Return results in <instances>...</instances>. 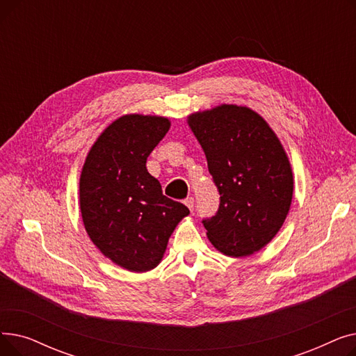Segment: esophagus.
Returning a JSON list of instances; mask_svg holds the SVG:
<instances>
[{"mask_svg":"<svg viewBox=\"0 0 356 356\" xmlns=\"http://www.w3.org/2000/svg\"><path fill=\"white\" fill-rule=\"evenodd\" d=\"M184 204H186V207H188L191 211H193V208H195V199H193L192 196L186 197V199H184Z\"/></svg>","mask_w":356,"mask_h":356,"instance_id":"obj_1","label":"esophagus"}]
</instances>
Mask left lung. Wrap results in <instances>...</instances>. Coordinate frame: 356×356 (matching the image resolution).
<instances>
[{"label": "left lung", "mask_w": 356, "mask_h": 356, "mask_svg": "<svg viewBox=\"0 0 356 356\" xmlns=\"http://www.w3.org/2000/svg\"><path fill=\"white\" fill-rule=\"evenodd\" d=\"M220 195L215 216L203 219L213 247L229 257L264 248L283 227L293 173L274 131L247 106L220 105L188 117Z\"/></svg>", "instance_id": "left-lung-1"}]
</instances>
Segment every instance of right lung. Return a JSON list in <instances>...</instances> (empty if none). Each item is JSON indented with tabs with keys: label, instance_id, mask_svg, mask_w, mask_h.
<instances>
[{
	"label": "right lung",
	"instance_id": "add662e5",
	"mask_svg": "<svg viewBox=\"0 0 356 356\" xmlns=\"http://www.w3.org/2000/svg\"><path fill=\"white\" fill-rule=\"evenodd\" d=\"M170 128L164 117L129 114L98 137L85 160L79 200L85 229L112 263L136 273L160 264L177 223L189 215L163 195L147 157Z\"/></svg>",
	"mask_w": 356,
	"mask_h": 356
}]
</instances>
